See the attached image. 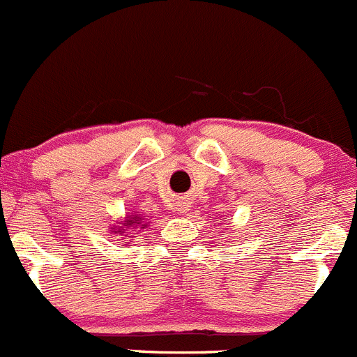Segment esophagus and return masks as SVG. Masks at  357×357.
<instances>
[{"label": "esophagus", "mask_w": 357, "mask_h": 357, "mask_svg": "<svg viewBox=\"0 0 357 357\" xmlns=\"http://www.w3.org/2000/svg\"><path fill=\"white\" fill-rule=\"evenodd\" d=\"M188 210H189V203L184 199V202H178V205H176L175 212L176 213H185V212H188Z\"/></svg>", "instance_id": "1"}]
</instances>
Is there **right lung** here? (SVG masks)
Segmentation results:
<instances>
[{"label": "right lung", "instance_id": "right-lung-1", "mask_svg": "<svg viewBox=\"0 0 357 357\" xmlns=\"http://www.w3.org/2000/svg\"><path fill=\"white\" fill-rule=\"evenodd\" d=\"M121 223V226L119 227L118 224ZM137 227H140V229H144V227H147V222L144 220V217H140L138 213H131V215H126L124 219H121V222H117L115 226L110 227V231L114 233L115 236H122V238L126 240L124 245H128V236L133 235V233H128L131 229V231H135ZM140 229H138V233H140Z\"/></svg>", "mask_w": 357, "mask_h": 357}]
</instances>
